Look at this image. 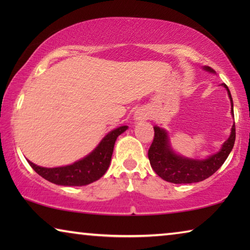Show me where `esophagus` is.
<instances>
[{
  "mask_svg": "<svg viewBox=\"0 0 250 250\" xmlns=\"http://www.w3.org/2000/svg\"><path fill=\"white\" fill-rule=\"evenodd\" d=\"M133 118H134L135 121L146 120V119H147V118H149V111H147L146 108H143V107L138 108V109L134 111Z\"/></svg>",
  "mask_w": 250,
  "mask_h": 250,
  "instance_id": "obj_1",
  "label": "esophagus"
}]
</instances>
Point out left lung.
Instances as JSON below:
<instances>
[{"label":"left lung","instance_id":"1","mask_svg":"<svg viewBox=\"0 0 250 250\" xmlns=\"http://www.w3.org/2000/svg\"><path fill=\"white\" fill-rule=\"evenodd\" d=\"M203 69L210 74H215L208 66H204ZM226 88L228 97L230 99V113L234 117V104H232L230 91L225 83H222ZM236 138L235 122L231 126V131L227 140L223 143L221 150L216 153L207 156L206 159H191L177 154L172 149L170 137L166 129L154 126V139L149 149V160L152 168L161 179L174 184H189L206 180L213 175L224 162L234 147Z\"/></svg>","mask_w":250,"mask_h":250}]
</instances>
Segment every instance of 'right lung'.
I'll use <instances>...</instances> for the list:
<instances>
[{
    "instance_id": "1",
    "label": "right lung",
    "mask_w": 250,
    "mask_h": 250,
    "mask_svg": "<svg viewBox=\"0 0 250 250\" xmlns=\"http://www.w3.org/2000/svg\"><path fill=\"white\" fill-rule=\"evenodd\" d=\"M128 129L126 125L113 129L104 135L94 150L73 164L58 167H44L28 161L37 174L54 184L62 186H83L104 175L111 162L113 146L117 138Z\"/></svg>"
}]
</instances>
